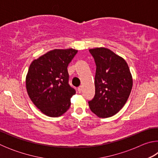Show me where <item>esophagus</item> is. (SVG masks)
Segmentation results:
<instances>
[{"label":"esophagus","mask_w":158,"mask_h":158,"mask_svg":"<svg viewBox=\"0 0 158 158\" xmlns=\"http://www.w3.org/2000/svg\"><path fill=\"white\" fill-rule=\"evenodd\" d=\"M77 90H78V92L79 93H81V90H82V86H81V85H80V86L78 87V89H77Z\"/></svg>","instance_id":"obj_1"}]
</instances>
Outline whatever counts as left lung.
I'll return each mask as SVG.
<instances>
[{
	"instance_id": "1",
	"label": "left lung",
	"mask_w": 158,
	"mask_h": 158,
	"mask_svg": "<svg viewBox=\"0 0 158 158\" xmlns=\"http://www.w3.org/2000/svg\"><path fill=\"white\" fill-rule=\"evenodd\" d=\"M96 64L95 95L89 107L100 118L117 114L126 103L132 88V77L123 58L105 47L89 49Z\"/></svg>"
}]
</instances>
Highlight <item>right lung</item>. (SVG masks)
Returning a JSON list of instances; mask_svg holds the SVG:
<instances>
[{
    "label": "right lung",
    "mask_w": 158,
    "mask_h": 158,
    "mask_svg": "<svg viewBox=\"0 0 158 158\" xmlns=\"http://www.w3.org/2000/svg\"><path fill=\"white\" fill-rule=\"evenodd\" d=\"M78 51L53 49L31 63L26 78L29 98L44 114L58 117L68 110L76 93L68 84V64Z\"/></svg>",
    "instance_id": "right-lung-1"
}]
</instances>
